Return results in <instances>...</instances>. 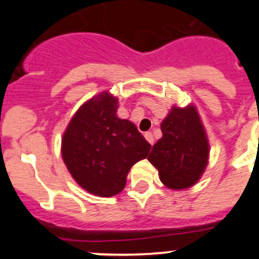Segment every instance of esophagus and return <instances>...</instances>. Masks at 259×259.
<instances>
[{
	"mask_svg": "<svg viewBox=\"0 0 259 259\" xmlns=\"http://www.w3.org/2000/svg\"><path fill=\"white\" fill-rule=\"evenodd\" d=\"M144 137H145V139L148 140V142L150 143L151 145L154 144V137H153V134H151V133H145Z\"/></svg>",
	"mask_w": 259,
	"mask_h": 259,
	"instance_id": "1",
	"label": "esophagus"
}]
</instances>
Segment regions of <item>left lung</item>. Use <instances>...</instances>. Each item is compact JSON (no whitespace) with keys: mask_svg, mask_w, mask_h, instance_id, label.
<instances>
[{"mask_svg":"<svg viewBox=\"0 0 259 259\" xmlns=\"http://www.w3.org/2000/svg\"><path fill=\"white\" fill-rule=\"evenodd\" d=\"M160 129L163 137L153 145L148 160L166 188L193 187L204 173L209 156L207 134L195 106H173Z\"/></svg>","mask_w":259,"mask_h":259,"instance_id":"left-lung-1","label":"left lung"}]
</instances>
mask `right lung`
Listing matches in <instances>:
<instances>
[{
  "mask_svg": "<svg viewBox=\"0 0 259 259\" xmlns=\"http://www.w3.org/2000/svg\"><path fill=\"white\" fill-rule=\"evenodd\" d=\"M116 110L117 99L104 91L80 106L62 137L67 170L81 188L99 197L119 194L130 168L151 148L135 124L117 117Z\"/></svg>",
  "mask_w": 259,
  "mask_h": 259,
  "instance_id": "add662e5",
  "label": "right lung"
}]
</instances>
